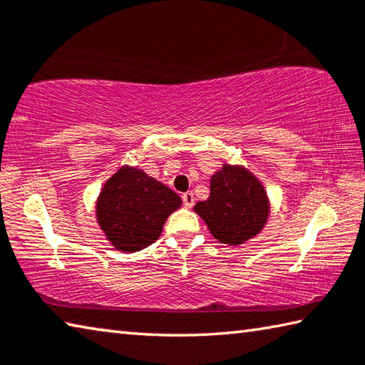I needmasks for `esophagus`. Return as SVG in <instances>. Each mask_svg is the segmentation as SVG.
Returning a JSON list of instances; mask_svg holds the SVG:
<instances>
[{"mask_svg":"<svg viewBox=\"0 0 365 365\" xmlns=\"http://www.w3.org/2000/svg\"><path fill=\"white\" fill-rule=\"evenodd\" d=\"M182 200H183V205L187 206V207H191V206L195 205V195L191 193V191H187V193H183Z\"/></svg>","mask_w":365,"mask_h":365,"instance_id":"esophagus-1","label":"esophagus"}]
</instances>
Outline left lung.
Instances as JSON below:
<instances>
[{
    "label": "left lung",
    "instance_id": "8db88e82",
    "mask_svg": "<svg viewBox=\"0 0 365 365\" xmlns=\"http://www.w3.org/2000/svg\"><path fill=\"white\" fill-rule=\"evenodd\" d=\"M193 209L215 240L238 246L261 233L270 205L257 177L243 165L224 164L211 177V195Z\"/></svg>",
    "mask_w": 365,
    "mask_h": 365
}]
</instances>
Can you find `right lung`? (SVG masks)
Returning <instances> with one entry per match:
<instances>
[{
    "label": "right lung",
    "instance_id": "right-lung-1",
    "mask_svg": "<svg viewBox=\"0 0 365 365\" xmlns=\"http://www.w3.org/2000/svg\"><path fill=\"white\" fill-rule=\"evenodd\" d=\"M180 196L138 168L122 165L96 200V220L115 250L135 252L160 237Z\"/></svg>",
    "mask_w": 365,
    "mask_h": 365
}]
</instances>
